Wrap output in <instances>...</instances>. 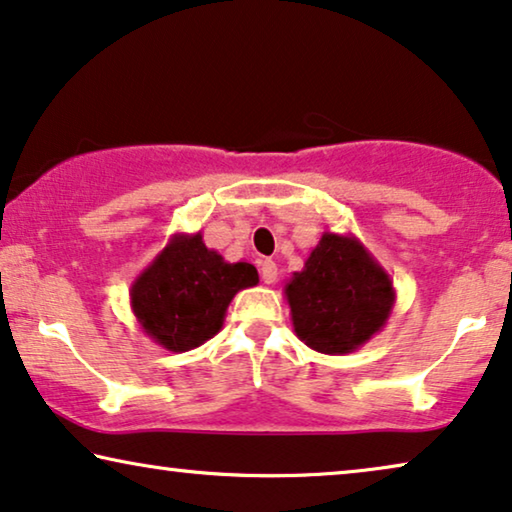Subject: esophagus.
<instances>
[{"label":"esophagus","mask_w":512,"mask_h":512,"mask_svg":"<svg viewBox=\"0 0 512 512\" xmlns=\"http://www.w3.org/2000/svg\"><path fill=\"white\" fill-rule=\"evenodd\" d=\"M259 273H262V280L266 285H273L278 278V266L273 259H262V262H259Z\"/></svg>","instance_id":"34e87169"}]
</instances>
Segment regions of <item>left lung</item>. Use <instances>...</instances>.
Here are the masks:
<instances>
[{"mask_svg": "<svg viewBox=\"0 0 512 512\" xmlns=\"http://www.w3.org/2000/svg\"><path fill=\"white\" fill-rule=\"evenodd\" d=\"M292 327L322 355H348L376 336L397 304L394 283L352 234L325 232L285 283Z\"/></svg>", "mask_w": 512, "mask_h": 512, "instance_id": "left-lung-1", "label": "left lung"}]
</instances>
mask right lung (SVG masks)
I'll return each instance as SVG.
<instances>
[{"label":"right lung","instance_id":"1","mask_svg":"<svg viewBox=\"0 0 512 512\" xmlns=\"http://www.w3.org/2000/svg\"><path fill=\"white\" fill-rule=\"evenodd\" d=\"M259 283L248 262H225L204 236L174 234L129 290L141 331L171 352L204 345L222 329L236 292Z\"/></svg>","mask_w":512,"mask_h":512}]
</instances>
